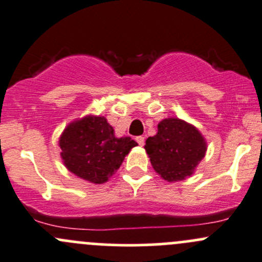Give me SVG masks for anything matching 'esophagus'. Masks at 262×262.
<instances>
[{"label":"esophagus","mask_w":262,"mask_h":262,"mask_svg":"<svg viewBox=\"0 0 262 262\" xmlns=\"http://www.w3.org/2000/svg\"><path fill=\"white\" fill-rule=\"evenodd\" d=\"M136 141H137V143L139 144V146H143L144 144V137H142V136H139V137H137L136 138Z\"/></svg>","instance_id":"esophagus-1"}]
</instances>
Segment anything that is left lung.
<instances>
[{"mask_svg": "<svg viewBox=\"0 0 262 262\" xmlns=\"http://www.w3.org/2000/svg\"><path fill=\"white\" fill-rule=\"evenodd\" d=\"M157 128V134L149 137L144 146L153 170L168 182L190 178L207 152L203 134L179 118L163 119Z\"/></svg>", "mask_w": 262, "mask_h": 262, "instance_id": "left-lung-1", "label": "left lung"}]
</instances>
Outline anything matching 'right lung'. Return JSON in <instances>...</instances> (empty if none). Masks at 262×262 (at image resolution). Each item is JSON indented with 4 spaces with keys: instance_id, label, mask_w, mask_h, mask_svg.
<instances>
[{
    "instance_id": "obj_1",
    "label": "right lung",
    "mask_w": 262,
    "mask_h": 262,
    "mask_svg": "<svg viewBox=\"0 0 262 262\" xmlns=\"http://www.w3.org/2000/svg\"><path fill=\"white\" fill-rule=\"evenodd\" d=\"M58 144L66 168L92 184L109 180L132 148L138 146L130 137H115L106 118L100 115H86L71 121Z\"/></svg>"
}]
</instances>
